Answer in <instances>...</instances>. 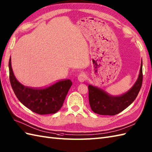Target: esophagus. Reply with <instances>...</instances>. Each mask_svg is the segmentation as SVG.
<instances>
[{"label":"esophagus","instance_id":"1","mask_svg":"<svg viewBox=\"0 0 152 152\" xmlns=\"http://www.w3.org/2000/svg\"><path fill=\"white\" fill-rule=\"evenodd\" d=\"M77 79L80 82H83L86 79V75L84 72H80L77 76Z\"/></svg>","mask_w":152,"mask_h":152}]
</instances>
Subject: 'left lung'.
<instances>
[{
  "instance_id": "1",
  "label": "left lung",
  "mask_w": 152,
  "mask_h": 152,
  "mask_svg": "<svg viewBox=\"0 0 152 152\" xmlns=\"http://www.w3.org/2000/svg\"><path fill=\"white\" fill-rule=\"evenodd\" d=\"M142 61L136 83L128 92L119 96H112L96 87L88 86L89 100L92 111L102 115H115L133 103L138 95L142 83Z\"/></svg>"
}]
</instances>
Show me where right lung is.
<instances>
[{
	"mask_svg": "<svg viewBox=\"0 0 152 152\" xmlns=\"http://www.w3.org/2000/svg\"><path fill=\"white\" fill-rule=\"evenodd\" d=\"M10 81L17 98L24 106L39 115L56 113L61 108L72 82L70 80H60L45 88H31L20 83L13 75L9 60Z\"/></svg>",
	"mask_w": 152,
	"mask_h": 152,
	"instance_id": "1",
	"label": "right lung"
}]
</instances>
